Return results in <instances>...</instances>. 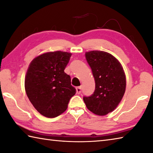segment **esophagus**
Masks as SVG:
<instances>
[{"label": "esophagus", "mask_w": 153, "mask_h": 153, "mask_svg": "<svg viewBox=\"0 0 153 153\" xmlns=\"http://www.w3.org/2000/svg\"><path fill=\"white\" fill-rule=\"evenodd\" d=\"M76 93L80 94L81 93V86H78V87L76 88Z\"/></svg>", "instance_id": "34e87169"}]
</instances>
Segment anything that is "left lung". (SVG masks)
I'll return each instance as SVG.
<instances>
[{
  "instance_id": "left-lung-1",
  "label": "left lung",
  "mask_w": 153,
  "mask_h": 153,
  "mask_svg": "<svg viewBox=\"0 0 153 153\" xmlns=\"http://www.w3.org/2000/svg\"><path fill=\"white\" fill-rule=\"evenodd\" d=\"M85 58L93 73L95 90L91 97H84L83 100L89 111L105 116L117 107L125 94V71L118 59L106 52H86Z\"/></svg>"
}]
</instances>
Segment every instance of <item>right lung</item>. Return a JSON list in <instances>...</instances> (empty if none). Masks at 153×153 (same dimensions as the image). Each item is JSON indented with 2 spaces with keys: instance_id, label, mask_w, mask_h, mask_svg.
<instances>
[{
  "instance_id": "obj_1",
  "label": "right lung",
  "mask_w": 153,
  "mask_h": 153,
  "mask_svg": "<svg viewBox=\"0 0 153 153\" xmlns=\"http://www.w3.org/2000/svg\"><path fill=\"white\" fill-rule=\"evenodd\" d=\"M71 55L67 52H48L35 57L28 66L26 93L36 110L47 118L63 113L76 93L71 76L64 71Z\"/></svg>"
}]
</instances>
